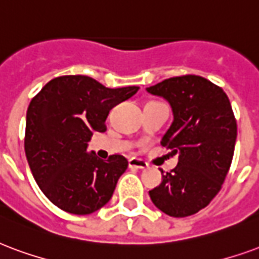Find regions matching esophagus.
Returning <instances> with one entry per match:
<instances>
[{
  "label": "esophagus",
  "mask_w": 259,
  "mask_h": 259,
  "mask_svg": "<svg viewBox=\"0 0 259 259\" xmlns=\"http://www.w3.org/2000/svg\"><path fill=\"white\" fill-rule=\"evenodd\" d=\"M129 167L132 168H147L148 167V163L143 160V159L132 158L129 159Z\"/></svg>",
  "instance_id": "obj_1"
}]
</instances>
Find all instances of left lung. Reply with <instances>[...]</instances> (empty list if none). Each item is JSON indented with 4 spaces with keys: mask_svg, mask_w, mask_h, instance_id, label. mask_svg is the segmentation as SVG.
<instances>
[{
    "mask_svg": "<svg viewBox=\"0 0 259 259\" xmlns=\"http://www.w3.org/2000/svg\"><path fill=\"white\" fill-rule=\"evenodd\" d=\"M173 111L160 144L178 154V164L149 191L155 206L170 217H188L215 198L231 167L237 124L221 88L199 75L168 78L147 88Z\"/></svg>",
    "mask_w": 259,
    "mask_h": 259,
    "instance_id": "1",
    "label": "left lung"
}]
</instances>
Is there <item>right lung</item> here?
<instances>
[{
  "label": "right lung",
  "mask_w": 259,
  "mask_h": 259,
  "mask_svg": "<svg viewBox=\"0 0 259 259\" xmlns=\"http://www.w3.org/2000/svg\"><path fill=\"white\" fill-rule=\"evenodd\" d=\"M139 86L110 89L86 75L57 76L31 100L26 116L24 151L38 187L55 206L85 215L110 202L127 160L88 154L93 132H105L110 111Z\"/></svg>",
  "instance_id": "obj_1"
}]
</instances>
